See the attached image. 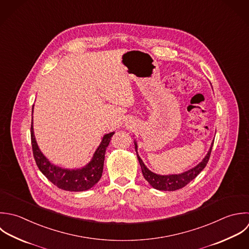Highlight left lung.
Instances as JSON below:
<instances>
[{
    "instance_id": "left-lung-1",
    "label": "left lung",
    "mask_w": 249,
    "mask_h": 249,
    "mask_svg": "<svg viewBox=\"0 0 249 249\" xmlns=\"http://www.w3.org/2000/svg\"><path fill=\"white\" fill-rule=\"evenodd\" d=\"M213 145V142L212 143V146H211L208 154L206 155V157L196 167H194L184 173L178 174V175L161 176V175H157V174L149 171L146 168V166L144 165V163L142 162V160L141 159V157L138 154V145H137V142H135V149L137 152V157L139 159L144 178L148 181V183L153 188H155L157 190H161V191H176L178 189L184 187L191 180H193L206 168V166L210 160V157H211Z\"/></svg>"
}]
</instances>
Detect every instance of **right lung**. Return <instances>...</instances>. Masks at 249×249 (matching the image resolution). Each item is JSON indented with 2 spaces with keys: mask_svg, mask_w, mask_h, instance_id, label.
<instances>
[{
  "mask_svg": "<svg viewBox=\"0 0 249 249\" xmlns=\"http://www.w3.org/2000/svg\"><path fill=\"white\" fill-rule=\"evenodd\" d=\"M113 135L114 132H111L104 136L100 145L92 157V160L86 166L81 169L69 170L51 164L48 159L41 153L34 135L33 119L31 125L32 148L37 168L46 177V178L58 188L72 192L88 190L101 179L104 169L105 153Z\"/></svg>",
  "mask_w": 249,
  "mask_h": 249,
  "instance_id": "right-lung-1",
  "label": "right lung"
}]
</instances>
